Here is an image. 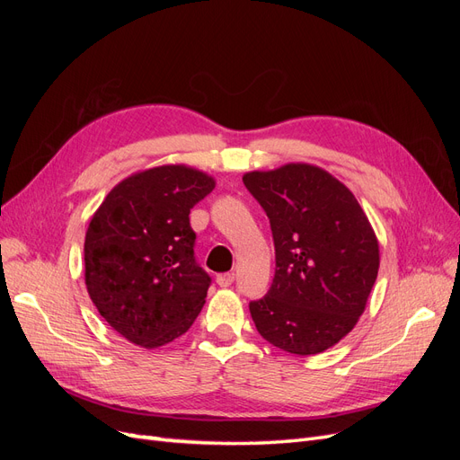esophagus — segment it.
Instances as JSON below:
<instances>
[{"label":"esophagus","mask_w":460,"mask_h":460,"mask_svg":"<svg viewBox=\"0 0 460 460\" xmlns=\"http://www.w3.org/2000/svg\"><path fill=\"white\" fill-rule=\"evenodd\" d=\"M234 278H235V274H234V272L218 274V276H217V284H218L220 288H228V286L234 282Z\"/></svg>","instance_id":"1"}]
</instances>
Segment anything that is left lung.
Here are the masks:
<instances>
[{
  "label": "left lung",
  "instance_id": "1",
  "mask_svg": "<svg viewBox=\"0 0 460 460\" xmlns=\"http://www.w3.org/2000/svg\"><path fill=\"white\" fill-rule=\"evenodd\" d=\"M243 184L267 213L276 249L269 294L249 303L253 323L278 349L323 353L367 309L380 269L370 220L353 191L316 164L252 171Z\"/></svg>",
  "mask_w": 460,
  "mask_h": 460
}]
</instances>
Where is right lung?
Instances as JSON below:
<instances>
[{
  "label": "right lung",
  "instance_id": "add662e5",
  "mask_svg": "<svg viewBox=\"0 0 460 460\" xmlns=\"http://www.w3.org/2000/svg\"><path fill=\"white\" fill-rule=\"evenodd\" d=\"M215 178L184 163L137 171L111 190L84 240V282L124 340L157 349L188 332L211 278L193 259L190 208Z\"/></svg>",
  "mask_w": 460,
  "mask_h": 460
}]
</instances>
